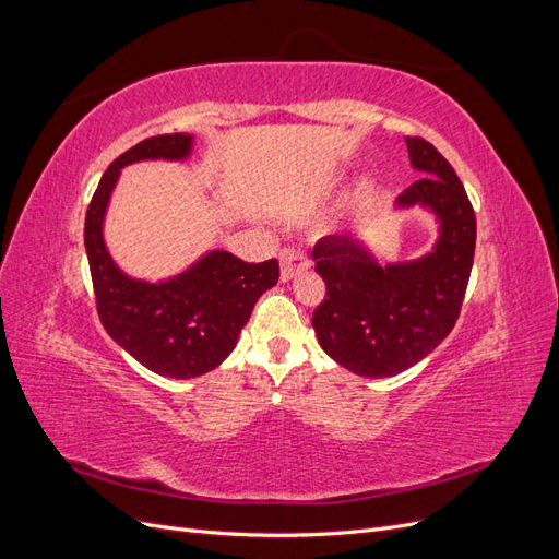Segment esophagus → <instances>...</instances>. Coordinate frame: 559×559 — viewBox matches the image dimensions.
<instances>
[{
	"label": "esophagus",
	"instance_id": "1",
	"mask_svg": "<svg viewBox=\"0 0 559 559\" xmlns=\"http://www.w3.org/2000/svg\"><path fill=\"white\" fill-rule=\"evenodd\" d=\"M280 265H282V282H289L296 275H300L302 270L310 267V259L302 253L300 249L294 247H286L280 251Z\"/></svg>",
	"mask_w": 559,
	"mask_h": 559
}]
</instances>
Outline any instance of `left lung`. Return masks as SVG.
Segmentation results:
<instances>
[{
    "mask_svg": "<svg viewBox=\"0 0 559 559\" xmlns=\"http://www.w3.org/2000/svg\"><path fill=\"white\" fill-rule=\"evenodd\" d=\"M405 144L425 177L399 195V205L419 202L441 218L429 257L382 267L347 235H326L312 249L326 282L312 314L319 345L364 378L396 376L445 341L460 319L476 251V212L452 165L427 140L405 138Z\"/></svg>",
    "mask_w": 559,
    "mask_h": 559,
    "instance_id": "8db88e82",
    "label": "left lung"
}]
</instances>
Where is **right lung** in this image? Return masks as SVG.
Listing matches in <instances>:
<instances>
[{"mask_svg": "<svg viewBox=\"0 0 559 559\" xmlns=\"http://www.w3.org/2000/svg\"><path fill=\"white\" fill-rule=\"evenodd\" d=\"M191 151V134H156L118 156L97 183L86 212V242L95 308L105 331L130 357L165 378H198L233 352L259 296L280 280V263H247L228 251H212L183 275L146 284L126 277L107 253L103 218L123 165L146 158L179 160Z\"/></svg>", "mask_w": 559, "mask_h": 559, "instance_id": "add662e5", "label": "right lung"}]
</instances>
